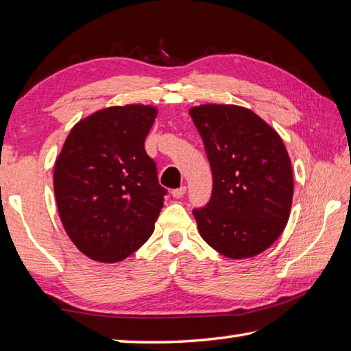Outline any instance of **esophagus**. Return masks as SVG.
<instances>
[{
	"instance_id": "1",
	"label": "esophagus",
	"mask_w": 351,
	"mask_h": 351,
	"mask_svg": "<svg viewBox=\"0 0 351 351\" xmlns=\"http://www.w3.org/2000/svg\"><path fill=\"white\" fill-rule=\"evenodd\" d=\"M185 187H181V189H176V190H173L171 191V196H173L175 199H181L184 195H185Z\"/></svg>"
}]
</instances>
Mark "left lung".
<instances>
[{"label":"left lung","mask_w":351,"mask_h":351,"mask_svg":"<svg viewBox=\"0 0 351 351\" xmlns=\"http://www.w3.org/2000/svg\"><path fill=\"white\" fill-rule=\"evenodd\" d=\"M213 170V195L195 210L200 237L230 259L256 256L283 232L293 205V167L280 136L252 110L190 108Z\"/></svg>","instance_id":"left-lung-1"}]
</instances>
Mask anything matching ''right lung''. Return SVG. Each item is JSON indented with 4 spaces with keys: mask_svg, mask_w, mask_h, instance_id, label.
I'll list each match as a JSON object with an SVG mask.
<instances>
[{
    "mask_svg": "<svg viewBox=\"0 0 351 351\" xmlns=\"http://www.w3.org/2000/svg\"><path fill=\"white\" fill-rule=\"evenodd\" d=\"M158 108H102L73 125L54 167V193L66 234L96 263L113 264L143 245L166 195L145 138Z\"/></svg>",
    "mask_w": 351,
    "mask_h": 351,
    "instance_id": "add662e5",
    "label": "right lung"
}]
</instances>
